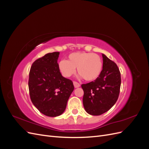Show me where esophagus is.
<instances>
[{
	"mask_svg": "<svg viewBox=\"0 0 149 149\" xmlns=\"http://www.w3.org/2000/svg\"><path fill=\"white\" fill-rule=\"evenodd\" d=\"M73 84H74V88H79V86H80V84L79 83H78V82H76V81H74L73 82Z\"/></svg>",
	"mask_w": 149,
	"mask_h": 149,
	"instance_id": "34e87169",
	"label": "esophagus"
}]
</instances>
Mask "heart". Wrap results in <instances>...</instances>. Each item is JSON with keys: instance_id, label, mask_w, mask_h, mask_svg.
<instances>
[{"instance_id": "obj_1", "label": "heart", "mask_w": 149, "mask_h": 149, "mask_svg": "<svg viewBox=\"0 0 149 149\" xmlns=\"http://www.w3.org/2000/svg\"><path fill=\"white\" fill-rule=\"evenodd\" d=\"M58 68L65 77L68 78L76 72L87 81L97 79L102 69V62L101 57L96 54L84 52L72 53L68 56V60H61Z\"/></svg>"}]
</instances>
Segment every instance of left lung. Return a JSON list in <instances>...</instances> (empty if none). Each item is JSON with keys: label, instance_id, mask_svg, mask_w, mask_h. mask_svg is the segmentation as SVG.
<instances>
[{"label": "left lung", "instance_id": "obj_1", "mask_svg": "<svg viewBox=\"0 0 149 149\" xmlns=\"http://www.w3.org/2000/svg\"><path fill=\"white\" fill-rule=\"evenodd\" d=\"M103 66L99 77L83 84V102L88 114L100 116L109 111L118 100L121 84L120 73L115 63L102 54Z\"/></svg>", "mask_w": 149, "mask_h": 149}]
</instances>
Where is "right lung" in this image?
<instances>
[{
	"label": "right lung",
	"mask_w": 149,
	"mask_h": 149,
	"mask_svg": "<svg viewBox=\"0 0 149 149\" xmlns=\"http://www.w3.org/2000/svg\"><path fill=\"white\" fill-rule=\"evenodd\" d=\"M60 52H53L36 60L29 73L31 101L44 115L56 117L65 111L74 90L72 81L64 78L58 68Z\"/></svg>",
	"instance_id": "1"
}]
</instances>
